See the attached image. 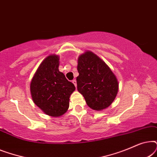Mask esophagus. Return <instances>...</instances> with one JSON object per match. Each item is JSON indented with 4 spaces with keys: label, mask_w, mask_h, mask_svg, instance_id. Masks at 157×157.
Listing matches in <instances>:
<instances>
[{
    "label": "esophagus",
    "mask_w": 157,
    "mask_h": 157,
    "mask_svg": "<svg viewBox=\"0 0 157 157\" xmlns=\"http://www.w3.org/2000/svg\"><path fill=\"white\" fill-rule=\"evenodd\" d=\"M72 83H74V86H76H76H77V84H76V79H74V80H73V81H72Z\"/></svg>",
    "instance_id": "1"
}]
</instances>
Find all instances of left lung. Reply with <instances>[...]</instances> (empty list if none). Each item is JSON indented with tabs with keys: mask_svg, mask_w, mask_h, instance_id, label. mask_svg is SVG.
Returning a JSON list of instances; mask_svg holds the SVG:
<instances>
[{
	"mask_svg": "<svg viewBox=\"0 0 157 157\" xmlns=\"http://www.w3.org/2000/svg\"><path fill=\"white\" fill-rule=\"evenodd\" d=\"M76 77L77 89L90 108L101 111L114 101L119 83L110 68L98 56L86 51L79 56Z\"/></svg>",
	"mask_w": 157,
	"mask_h": 157,
	"instance_id": "obj_1",
	"label": "left lung"
}]
</instances>
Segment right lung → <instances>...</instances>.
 Listing matches in <instances>:
<instances>
[{"mask_svg":"<svg viewBox=\"0 0 157 157\" xmlns=\"http://www.w3.org/2000/svg\"><path fill=\"white\" fill-rule=\"evenodd\" d=\"M59 56L50 55L41 62L32 78L30 89L34 104L46 114L61 117L69 107V98L75 91L59 70Z\"/></svg>","mask_w":157,"mask_h":157,"instance_id":"obj_1","label":"right lung"}]
</instances>
